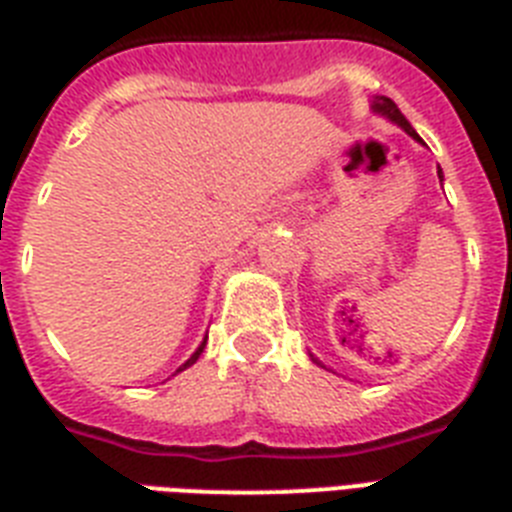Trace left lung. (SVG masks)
<instances>
[{
    "label": "left lung",
    "instance_id": "left-lung-1",
    "mask_svg": "<svg viewBox=\"0 0 512 512\" xmlns=\"http://www.w3.org/2000/svg\"><path fill=\"white\" fill-rule=\"evenodd\" d=\"M372 108H374V114H382V116H385V119H390V122H396L398 127H401V130L409 132V135H412L414 140H420V143H422L420 135H417V132L412 130V124L406 122V116L401 114V111H398V106H396V103H393V100L385 98V95H380V98H374ZM438 177L444 180V175H441V170H438ZM311 358H313V356H311ZM313 364H319V366H321V361H319V358H313Z\"/></svg>",
    "mask_w": 512,
    "mask_h": 512
}]
</instances>
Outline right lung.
<instances>
[{
  "label": "right lung",
  "instance_id": "obj_1",
  "mask_svg": "<svg viewBox=\"0 0 512 512\" xmlns=\"http://www.w3.org/2000/svg\"><path fill=\"white\" fill-rule=\"evenodd\" d=\"M204 345H207V337H204V342H201L199 348H196V353H193V356L188 358V361H185V364L180 366V369H177V372H183V369H188V366H191V364H196V361H199L201 353H204Z\"/></svg>",
  "mask_w": 512,
  "mask_h": 512
}]
</instances>
